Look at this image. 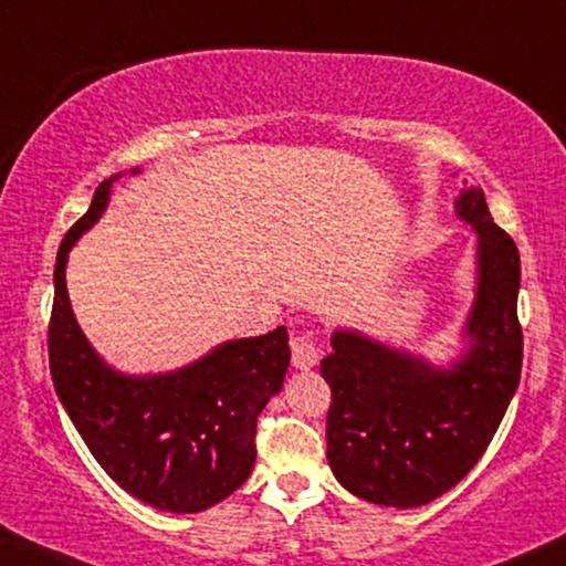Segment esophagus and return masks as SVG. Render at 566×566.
Wrapping results in <instances>:
<instances>
[{"mask_svg":"<svg viewBox=\"0 0 566 566\" xmlns=\"http://www.w3.org/2000/svg\"><path fill=\"white\" fill-rule=\"evenodd\" d=\"M318 358H322V350H318V345L313 343L311 335L295 337V343H292V366L295 369L308 371L318 364Z\"/></svg>","mask_w":566,"mask_h":566,"instance_id":"obj_1","label":"esophagus"}]
</instances>
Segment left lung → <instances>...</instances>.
Here are the masks:
<instances>
[{
  "instance_id": "left-lung-1",
  "label": "left lung",
  "mask_w": 566,
  "mask_h": 566,
  "mask_svg": "<svg viewBox=\"0 0 566 566\" xmlns=\"http://www.w3.org/2000/svg\"><path fill=\"white\" fill-rule=\"evenodd\" d=\"M453 208L478 234L464 350L438 366L358 329H335L322 360L332 387L326 461L339 485L379 506H424L464 480L520 385V250L493 223L480 187L461 189Z\"/></svg>"
}]
</instances>
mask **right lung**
Here are the masks:
<instances>
[{
  "label": "right lung",
  "instance_id": "right-lung-1",
  "mask_svg": "<svg viewBox=\"0 0 566 566\" xmlns=\"http://www.w3.org/2000/svg\"><path fill=\"white\" fill-rule=\"evenodd\" d=\"M118 176L99 184L57 250L50 322L54 392L97 464L126 493L160 512L197 514L253 472L258 413L282 390L290 366L287 329L229 339L168 374L113 369L73 316L65 265L78 237L105 213Z\"/></svg>",
  "mask_w": 566,
  "mask_h": 566
}]
</instances>
